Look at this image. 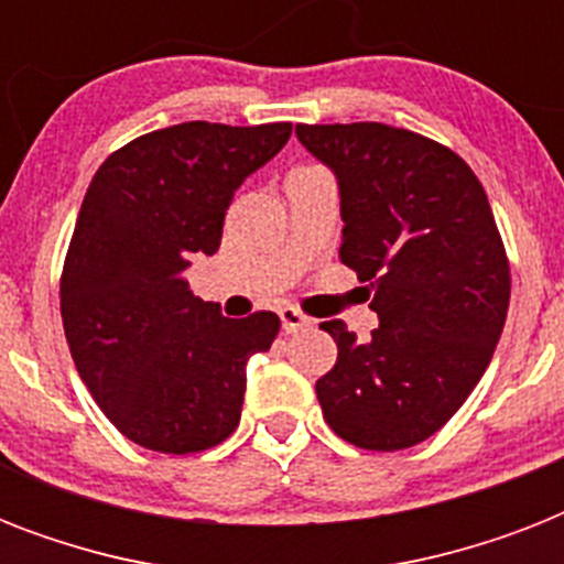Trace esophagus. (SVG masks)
<instances>
[{
  "label": "esophagus",
  "mask_w": 564,
  "mask_h": 564,
  "mask_svg": "<svg viewBox=\"0 0 564 564\" xmlns=\"http://www.w3.org/2000/svg\"><path fill=\"white\" fill-rule=\"evenodd\" d=\"M313 325V318H307L301 310L295 307H283L281 310V327L286 334H295V330H304V327Z\"/></svg>",
  "instance_id": "34e87169"
}]
</instances>
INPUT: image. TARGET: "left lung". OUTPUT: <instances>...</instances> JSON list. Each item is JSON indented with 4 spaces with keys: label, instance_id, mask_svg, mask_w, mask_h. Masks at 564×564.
Here are the masks:
<instances>
[{
    "label": "left lung",
    "instance_id": "1",
    "mask_svg": "<svg viewBox=\"0 0 564 564\" xmlns=\"http://www.w3.org/2000/svg\"><path fill=\"white\" fill-rule=\"evenodd\" d=\"M336 175L339 260L369 283L380 318L357 343L339 318L336 366L316 380L336 436L366 451L430 438L489 369L509 310V260L471 166L427 137L383 122L295 126Z\"/></svg>",
    "mask_w": 564,
    "mask_h": 564
}]
</instances>
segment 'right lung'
<instances>
[{"label":"right lung","instance_id":"right-lung-1","mask_svg":"<svg viewBox=\"0 0 564 564\" xmlns=\"http://www.w3.org/2000/svg\"><path fill=\"white\" fill-rule=\"evenodd\" d=\"M290 122H181L113 152L93 175L61 278L75 369L126 438L195 454L237 430L246 366L281 318H225L184 272L219 251L225 210L272 161Z\"/></svg>","mask_w":564,"mask_h":564}]
</instances>
